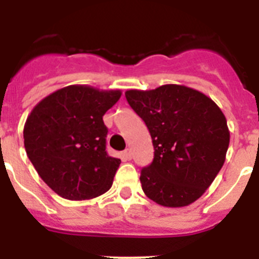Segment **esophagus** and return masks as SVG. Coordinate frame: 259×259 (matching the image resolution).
Wrapping results in <instances>:
<instances>
[{"mask_svg":"<svg viewBox=\"0 0 259 259\" xmlns=\"http://www.w3.org/2000/svg\"><path fill=\"white\" fill-rule=\"evenodd\" d=\"M131 152H130V150H124V152L122 153V158L123 159H124V161H130V159H131Z\"/></svg>","mask_w":259,"mask_h":259,"instance_id":"obj_1","label":"esophagus"}]
</instances>
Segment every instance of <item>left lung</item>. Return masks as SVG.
Instances as JSON below:
<instances>
[{
    "instance_id": "obj_1",
    "label": "left lung",
    "mask_w": 259,
    "mask_h": 259,
    "mask_svg": "<svg viewBox=\"0 0 259 259\" xmlns=\"http://www.w3.org/2000/svg\"><path fill=\"white\" fill-rule=\"evenodd\" d=\"M125 98L154 146V159L141 170L144 193L162 206H188L206 192L226 161V116L206 95L178 84L130 89Z\"/></svg>"
}]
</instances>
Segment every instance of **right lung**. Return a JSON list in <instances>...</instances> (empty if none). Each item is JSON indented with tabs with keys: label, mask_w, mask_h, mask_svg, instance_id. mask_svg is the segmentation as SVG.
Instances as JSON below:
<instances>
[{
	"label": "right lung",
	"mask_w": 259,
	"mask_h": 259,
	"mask_svg": "<svg viewBox=\"0 0 259 259\" xmlns=\"http://www.w3.org/2000/svg\"><path fill=\"white\" fill-rule=\"evenodd\" d=\"M120 91L68 85L41 100L23 130L24 148L40 178L58 196L91 200L109 191L120 159L107 155L105 115Z\"/></svg>",
	"instance_id": "add662e5"
}]
</instances>
